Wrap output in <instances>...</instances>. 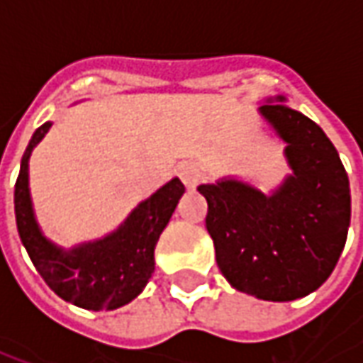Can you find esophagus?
<instances>
[{"instance_id":"obj_1","label":"esophagus","mask_w":363,"mask_h":363,"mask_svg":"<svg viewBox=\"0 0 363 363\" xmlns=\"http://www.w3.org/2000/svg\"><path fill=\"white\" fill-rule=\"evenodd\" d=\"M179 177L186 189H194L200 181V171L192 163H181L179 165Z\"/></svg>"}]
</instances>
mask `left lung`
<instances>
[{"label":"left lung","instance_id":"1","mask_svg":"<svg viewBox=\"0 0 363 363\" xmlns=\"http://www.w3.org/2000/svg\"><path fill=\"white\" fill-rule=\"evenodd\" d=\"M281 101V96H280ZM280 134L294 174L272 196L249 184L198 186L221 274L239 291L291 301L323 286L346 243L350 182L338 151L311 118L281 103L260 106Z\"/></svg>","mask_w":363,"mask_h":363}]
</instances>
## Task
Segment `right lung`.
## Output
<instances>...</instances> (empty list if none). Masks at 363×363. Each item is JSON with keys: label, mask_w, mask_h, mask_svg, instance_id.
<instances>
[{"label": "right lung", "mask_w": 363, "mask_h": 363, "mask_svg": "<svg viewBox=\"0 0 363 363\" xmlns=\"http://www.w3.org/2000/svg\"><path fill=\"white\" fill-rule=\"evenodd\" d=\"M48 128V122L36 128L15 182V218L21 241L43 280L62 299L91 311L122 307L145 288L155 270V245L184 186L173 179L138 206L112 235L64 252L43 237L28 196V157Z\"/></svg>", "instance_id": "add662e5"}]
</instances>
